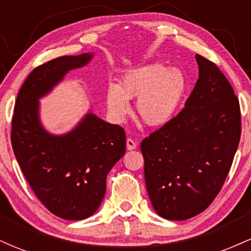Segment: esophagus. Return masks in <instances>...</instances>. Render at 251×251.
<instances>
[{"instance_id": "34e87169", "label": "esophagus", "mask_w": 251, "mask_h": 251, "mask_svg": "<svg viewBox=\"0 0 251 251\" xmlns=\"http://www.w3.org/2000/svg\"><path fill=\"white\" fill-rule=\"evenodd\" d=\"M126 148H127L128 151H132V150L137 148V143H135L134 140H132L131 138H128V139L126 140Z\"/></svg>"}]
</instances>
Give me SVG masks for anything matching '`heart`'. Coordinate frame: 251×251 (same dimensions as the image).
I'll return each mask as SVG.
<instances>
[{
  "instance_id": "obj_1",
  "label": "heart",
  "mask_w": 251,
  "mask_h": 251,
  "mask_svg": "<svg viewBox=\"0 0 251 251\" xmlns=\"http://www.w3.org/2000/svg\"><path fill=\"white\" fill-rule=\"evenodd\" d=\"M186 89V77L179 68L149 63L128 71L106 93L108 113L123 122L129 112L128 100L137 97L135 116L149 126H162L174 117Z\"/></svg>"
}]
</instances>
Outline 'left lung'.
<instances>
[{"label": "left lung", "instance_id": "obj_1", "mask_svg": "<svg viewBox=\"0 0 251 251\" xmlns=\"http://www.w3.org/2000/svg\"><path fill=\"white\" fill-rule=\"evenodd\" d=\"M200 75L185 106L142 142L154 211L170 221L203 212L221 191L241 138L240 102L214 62L196 54Z\"/></svg>", "mask_w": 251, "mask_h": 251}]
</instances>
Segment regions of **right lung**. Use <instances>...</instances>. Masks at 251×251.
<instances>
[{
	"label": "right lung",
	"instance_id": "obj_1",
	"mask_svg": "<svg viewBox=\"0 0 251 251\" xmlns=\"http://www.w3.org/2000/svg\"><path fill=\"white\" fill-rule=\"evenodd\" d=\"M93 56L65 55L36 67L17 94L11 122V145L25 179L51 214L68 221L99 209L108 172L125 154V131L88 112L70 132L53 134L40 120L39 101Z\"/></svg>",
	"mask_w": 251,
	"mask_h": 251
}]
</instances>
